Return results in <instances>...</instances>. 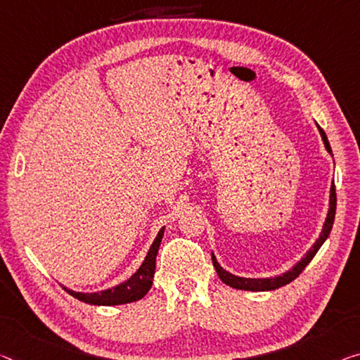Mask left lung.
<instances>
[{"label":"left lung","mask_w":360,"mask_h":360,"mask_svg":"<svg viewBox=\"0 0 360 360\" xmlns=\"http://www.w3.org/2000/svg\"><path fill=\"white\" fill-rule=\"evenodd\" d=\"M319 130H320V135H322V140L325 143V148H327V151L330 154H333V153H331L328 138H327V135H325V131L320 129V127H319ZM335 214H336V191H335V185H333V186H331V196H330V211H328V215H327V220H325L322 233H320L319 240L315 241V245L311 248V251L306 254V257H304L301 262H297L295 267L288 270L286 274L280 275V276H274V278H243V276H236V275H231V274L226 272V270L220 267L219 262L215 261V257L212 256V264H214L215 270H217L219 278L222 280L225 285L231 286V288L245 290V291H272V290L280 288V286H285V285L291 283V281L297 278L302 270L306 269V265L312 261L315 254H317V251L320 250V246H322L325 240L328 238L330 231H331V226H333V222H335Z\"/></svg>","instance_id":"obj_1"}]
</instances>
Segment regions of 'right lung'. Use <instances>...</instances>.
Masks as SVG:
<instances>
[{
	"label": "right lung",
	"instance_id": "right-lung-1",
	"mask_svg": "<svg viewBox=\"0 0 360 360\" xmlns=\"http://www.w3.org/2000/svg\"><path fill=\"white\" fill-rule=\"evenodd\" d=\"M164 235V229L159 231L156 240H154L153 246L149 248L148 256L141 267L130 276L129 280L124 281L114 288L99 291V292H75L68 288H64L70 296L77 297V300L86 304H95V306H117V304H127L141 300L146 295L153 285L154 270H156V256L161 246V240Z\"/></svg>",
	"mask_w": 360,
	"mask_h": 360
}]
</instances>
